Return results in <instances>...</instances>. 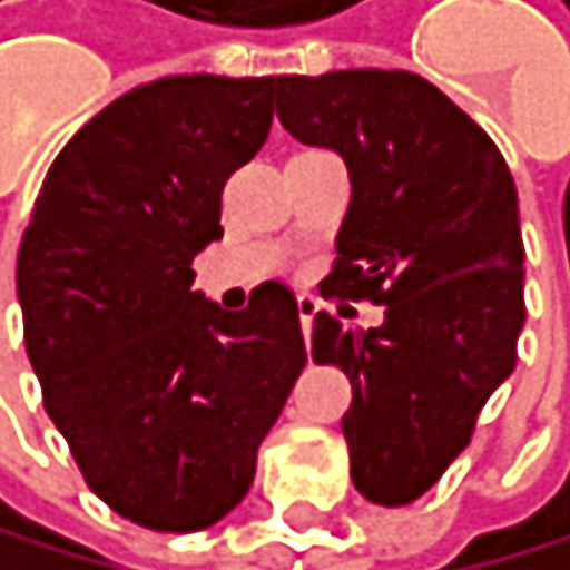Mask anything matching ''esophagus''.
Returning <instances> with one entry per match:
<instances>
[{
	"label": "esophagus",
	"instance_id": "esophagus-1",
	"mask_svg": "<svg viewBox=\"0 0 570 570\" xmlns=\"http://www.w3.org/2000/svg\"><path fill=\"white\" fill-rule=\"evenodd\" d=\"M296 306H299V324H303V334H309V331H313V317H317L321 303L313 299V296H299V299H296Z\"/></svg>",
	"mask_w": 570,
	"mask_h": 570
}]
</instances>
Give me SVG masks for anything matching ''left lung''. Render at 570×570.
I'll list each match as a JSON object with an SVG mask.
<instances>
[{
  "label": "left lung",
  "instance_id": "left-lung-1",
  "mask_svg": "<svg viewBox=\"0 0 570 570\" xmlns=\"http://www.w3.org/2000/svg\"><path fill=\"white\" fill-rule=\"evenodd\" d=\"M278 119L348 168L352 200L327 282L381 303L384 324L345 327L321 309L313 363L342 366L352 384L342 433L355 490L402 508L465 451L475 415L518 363V189L483 129L405 69L282 77Z\"/></svg>",
  "mask_w": 570,
  "mask_h": 570
}]
</instances>
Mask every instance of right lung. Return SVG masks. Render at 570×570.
Wrapping results in <instances>:
<instances>
[{
  "label": "right lung",
  "instance_id": "right-lung-1",
  "mask_svg": "<svg viewBox=\"0 0 570 570\" xmlns=\"http://www.w3.org/2000/svg\"><path fill=\"white\" fill-rule=\"evenodd\" d=\"M282 77H161L126 90L48 168L17 299L45 409L87 487L158 532L236 508L306 366L282 282L222 309L193 257L222 239V189L267 140Z\"/></svg>",
  "mask_w": 570,
  "mask_h": 570
}]
</instances>
